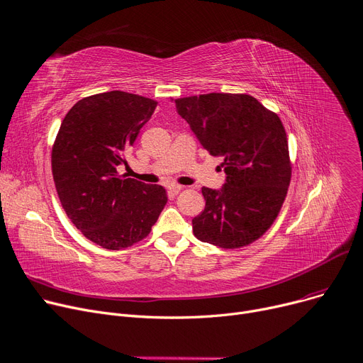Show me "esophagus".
<instances>
[{
	"mask_svg": "<svg viewBox=\"0 0 363 363\" xmlns=\"http://www.w3.org/2000/svg\"><path fill=\"white\" fill-rule=\"evenodd\" d=\"M182 189H183V186H180V184H169L168 191H169L171 195H177L182 191Z\"/></svg>",
	"mask_w": 363,
	"mask_h": 363,
	"instance_id": "1",
	"label": "esophagus"
}]
</instances>
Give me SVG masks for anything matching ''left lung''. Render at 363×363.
Wrapping results in <instances>:
<instances>
[{"label": "left lung", "mask_w": 363, "mask_h": 363, "mask_svg": "<svg viewBox=\"0 0 363 363\" xmlns=\"http://www.w3.org/2000/svg\"><path fill=\"white\" fill-rule=\"evenodd\" d=\"M201 145L223 157L221 191L202 187L203 211L194 235L224 250L262 238L278 217L291 182L288 139L281 118L250 94L208 93L176 99Z\"/></svg>", "instance_id": "obj_1"}]
</instances>
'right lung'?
<instances>
[{
  "mask_svg": "<svg viewBox=\"0 0 363 363\" xmlns=\"http://www.w3.org/2000/svg\"><path fill=\"white\" fill-rule=\"evenodd\" d=\"M158 101L125 91L84 97L62 121L51 171L67 217L91 242L124 250L145 239L168 201L160 184L119 176L118 165Z\"/></svg>",
  "mask_w": 363,
  "mask_h": 363,
  "instance_id": "obj_1",
  "label": "right lung"
}]
</instances>
